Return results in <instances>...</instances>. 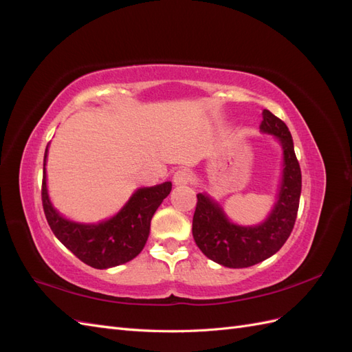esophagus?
Here are the masks:
<instances>
[{
    "mask_svg": "<svg viewBox=\"0 0 352 352\" xmlns=\"http://www.w3.org/2000/svg\"><path fill=\"white\" fill-rule=\"evenodd\" d=\"M173 182L176 186H180V185H186L190 182V173L188 168H180L177 170V172L175 173L173 176Z\"/></svg>",
    "mask_w": 352,
    "mask_h": 352,
    "instance_id": "obj_1",
    "label": "esophagus"
}]
</instances>
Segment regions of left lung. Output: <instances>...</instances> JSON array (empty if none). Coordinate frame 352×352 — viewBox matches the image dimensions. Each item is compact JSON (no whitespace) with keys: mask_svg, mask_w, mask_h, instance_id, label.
<instances>
[{"mask_svg":"<svg viewBox=\"0 0 352 352\" xmlns=\"http://www.w3.org/2000/svg\"><path fill=\"white\" fill-rule=\"evenodd\" d=\"M260 132L274 136L282 148L283 164L274 206L261 223H233L216 199L197 194L192 235L207 258L229 269L250 267L278 252L295 225L301 197V168L287 126L269 110L263 111Z\"/></svg>","mask_w":352,"mask_h":352,"instance_id":"left-lung-1","label":"left lung"}]
</instances>
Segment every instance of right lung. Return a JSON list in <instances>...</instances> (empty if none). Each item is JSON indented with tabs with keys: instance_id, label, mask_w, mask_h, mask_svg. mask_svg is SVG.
<instances>
[{
	"instance_id": "1",
	"label": "right lung",
	"mask_w": 352,
	"mask_h": 352,
	"mask_svg": "<svg viewBox=\"0 0 352 352\" xmlns=\"http://www.w3.org/2000/svg\"><path fill=\"white\" fill-rule=\"evenodd\" d=\"M47 157L42 176V206L56 238L85 264L94 269H110L133 260L148 236L154 212L172 190V182L138 188L126 204L110 219L82 223L65 217L52 206L47 186Z\"/></svg>"
}]
</instances>
